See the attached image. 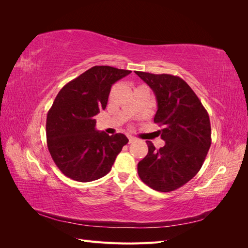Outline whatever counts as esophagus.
<instances>
[{
    "instance_id": "esophagus-1",
    "label": "esophagus",
    "mask_w": 248,
    "mask_h": 248,
    "mask_svg": "<svg viewBox=\"0 0 248 248\" xmlns=\"http://www.w3.org/2000/svg\"><path fill=\"white\" fill-rule=\"evenodd\" d=\"M128 140H129V144H131V142H133L134 140H137V139L134 138V137H132V136H129Z\"/></svg>"
}]
</instances>
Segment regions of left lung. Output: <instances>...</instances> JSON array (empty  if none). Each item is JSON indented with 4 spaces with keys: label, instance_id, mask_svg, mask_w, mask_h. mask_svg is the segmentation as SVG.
Returning <instances> with one entry per match:
<instances>
[{
    "label": "left lung",
    "instance_id": "8db88e82",
    "mask_svg": "<svg viewBox=\"0 0 248 248\" xmlns=\"http://www.w3.org/2000/svg\"><path fill=\"white\" fill-rule=\"evenodd\" d=\"M157 100L154 122L166 145L156 149L147 140L148 154L138 164L140 180L152 189L170 192L198 174L211 146V125L206 108L181 78L136 71Z\"/></svg>",
    "mask_w": 248,
    "mask_h": 248
}]
</instances>
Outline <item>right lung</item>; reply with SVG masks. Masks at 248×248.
I'll return each instance as SVG.
<instances>
[{"label":"right lung","instance_id":"right-lung-1","mask_svg":"<svg viewBox=\"0 0 248 248\" xmlns=\"http://www.w3.org/2000/svg\"><path fill=\"white\" fill-rule=\"evenodd\" d=\"M130 72L94 66L58 93L47 114L46 140L52 160L65 176L90 182L111 170L128 139L97 131L94 117L106 109L111 86Z\"/></svg>","mask_w":248,"mask_h":248}]
</instances>
